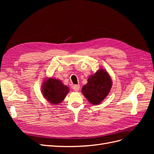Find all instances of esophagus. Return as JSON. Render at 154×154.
Returning <instances> with one entry per match:
<instances>
[{"label": "esophagus", "instance_id": "esophagus-1", "mask_svg": "<svg viewBox=\"0 0 154 154\" xmlns=\"http://www.w3.org/2000/svg\"><path fill=\"white\" fill-rule=\"evenodd\" d=\"M80 89V85H74L73 86V90L74 91H78Z\"/></svg>", "mask_w": 154, "mask_h": 154}]
</instances>
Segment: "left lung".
<instances>
[{"label": "left lung", "mask_w": 154, "mask_h": 154, "mask_svg": "<svg viewBox=\"0 0 154 154\" xmlns=\"http://www.w3.org/2000/svg\"><path fill=\"white\" fill-rule=\"evenodd\" d=\"M111 87L109 74L100 69L88 78L87 83L82 87V93L91 103L97 105L108 95Z\"/></svg>", "instance_id": "8db88e82"}]
</instances>
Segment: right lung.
Listing matches in <instances>:
<instances>
[{"label":"right lung","instance_id":"obj_1","mask_svg":"<svg viewBox=\"0 0 154 154\" xmlns=\"http://www.w3.org/2000/svg\"><path fill=\"white\" fill-rule=\"evenodd\" d=\"M43 95L49 103L57 105L64 100L69 92L68 87L57 79L50 78L43 84Z\"/></svg>","mask_w":154,"mask_h":154}]
</instances>
